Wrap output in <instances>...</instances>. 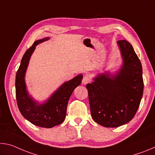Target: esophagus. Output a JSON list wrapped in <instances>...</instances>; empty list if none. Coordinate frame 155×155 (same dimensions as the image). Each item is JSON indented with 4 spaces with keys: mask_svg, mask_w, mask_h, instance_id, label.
<instances>
[{
    "mask_svg": "<svg viewBox=\"0 0 155 155\" xmlns=\"http://www.w3.org/2000/svg\"><path fill=\"white\" fill-rule=\"evenodd\" d=\"M90 82V78L88 77L87 75H85V76H84V77H83V80H82V83H83V84H87V83H89Z\"/></svg>",
    "mask_w": 155,
    "mask_h": 155,
    "instance_id": "esophagus-1",
    "label": "esophagus"
}]
</instances>
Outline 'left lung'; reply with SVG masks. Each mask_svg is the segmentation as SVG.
Listing matches in <instances>:
<instances>
[{"label":"left lung","instance_id":"left-lung-1","mask_svg":"<svg viewBox=\"0 0 155 155\" xmlns=\"http://www.w3.org/2000/svg\"><path fill=\"white\" fill-rule=\"evenodd\" d=\"M123 65L115 75L98 74L88 83L91 115L104 127H118L133 118L143 96L142 66L131 44L117 41Z\"/></svg>","mask_w":155,"mask_h":155}]
</instances>
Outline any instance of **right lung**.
I'll list each match as a JSON object with an SVG mask.
<instances>
[{
	"label": "right lung",
	"instance_id": "obj_1",
	"mask_svg": "<svg viewBox=\"0 0 155 155\" xmlns=\"http://www.w3.org/2000/svg\"><path fill=\"white\" fill-rule=\"evenodd\" d=\"M49 39L45 38L35 41L25 52L15 77V96L21 114L33 124L43 128H52L64 121L70 97L83 78L82 74H78L64 83L43 104H39L28 95L25 77L31 56L38 44Z\"/></svg>",
	"mask_w": 155,
	"mask_h": 155
}]
</instances>
